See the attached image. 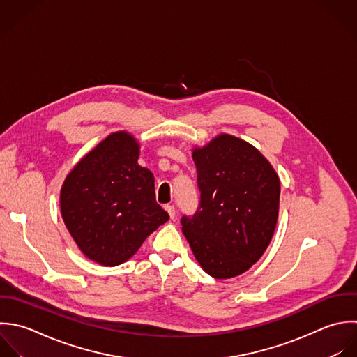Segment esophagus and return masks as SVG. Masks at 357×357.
I'll return each instance as SVG.
<instances>
[{
  "label": "esophagus",
  "instance_id": "1",
  "mask_svg": "<svg viewBox=\"0 0 357 357\" xmlns=\"http://www.w3.org/2000/svg\"><path fill=\"white\" fill-rule=\"evenodd\" d=\"M165 210H167V213L169 214V218H171V220H174V218H175V214H176L175 207H174V206H171V204H167V206H165Z\"/></svg>",
  "mask_w": 357,
  "mask_h": 357
}]
</instances>
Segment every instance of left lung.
<instances>
[{"label":"left lung","instance_id":"1","mask_svg":"<svg viewBox=\"0 0 357 357\" xmlns=\"http://www.w3.org/2000/svg\"><path fill=\"white\" fill-rule=\"evenodd\" d=\"M200 206L181 220L202 268L218 280L248 271L268 248L280 208V178L248 142L222 133L193 150Z\"/></svg>","mask_w":357,"mask_h":357}]
</instances>
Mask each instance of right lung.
I'll list each match as a JSON object with an SVG mask.
<instances>
[{
    "mask_svg": "<svg viewBox=\"0 0 357 357\" xmlns=\"http://www.w3.org/2000/svg\"><path fill=\"white\" fill-rule=\"evenodd\" d=\"M139 143L115 132L87 153L61 189V214L90 260L119 266L169 218L155 202L154 175L137 164Z\"/></svg>",
    "mask_w": 357,
    "mask_h": 357,
    "instance_id": "add662e5",
    "label": "right lung"
}]
</instances>
